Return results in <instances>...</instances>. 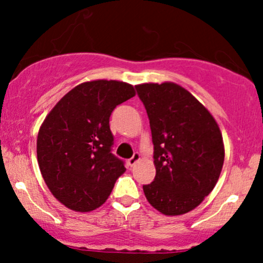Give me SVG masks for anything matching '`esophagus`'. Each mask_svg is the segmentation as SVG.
<instances>
[{"label": "esophagus", "instance_id": "esophagus-1", "mask_svg": "<svg viewBox=\"0 0 263 263\" xmlns=\"http://www.w3.org/2000/svg\"><path fill=\"white\" fill-rule=\"evenodd\" d=\"M140 158H141L140 153H138V152H135V153H134V156H132L131 158L128 159V165H131V167H134V165L136 164V163H137L138 161H140Z\"/></svg>", "mask_w": 263, "mask_h": 263}]
</instances>
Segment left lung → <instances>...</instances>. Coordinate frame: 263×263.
<instances>
[{
    "mask_svg": "<svg viewBox=\"0 0 263 263\" xmlns=\"http://www.w3.org/2000/svg\"><path fill=\"white\" fill-rule=\"evenodd\" d=\"M149 119L156 177L143 185L148 203L167 216L195 209L218 183L225 158L218 122L176 83L136 85Z\"/></svg>",
    "mask_w": 263,
    "mask_h": 263,
    "instance_id": "left-lung-1",
    "label": "left lung"
}]
</instances>
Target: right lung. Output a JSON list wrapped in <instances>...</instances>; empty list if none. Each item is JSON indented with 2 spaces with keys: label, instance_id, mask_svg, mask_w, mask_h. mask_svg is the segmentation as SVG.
<instances>
[{
  "label": "right lung",
  "instance_id": "1",
  "mask_svg": "<svg viewBox=\"0 0 263 263\" xmlns=\"http://www.w3.org/2000/svg\"><path fill=\"white\" fill-rule=\"evenodd\" d=\"M131 84L92 80L65 93L47 115L37 138V158L45 184L70 210L87 213L101 206L125 173L111 153V112L134 98Z\"/></svg>",
  "mask_w": 263,
  "mask_h": 263
}]
</instances>
